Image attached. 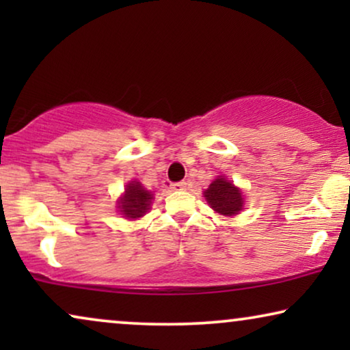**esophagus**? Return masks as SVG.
Masks as SVG:
<instances>
[{
	"mask_svg": "<svg viewBox=\"0 0 350 350\" xmlns=\"http://www.w3.org/2000/svg\"><path fill=\"white\" fill-rule=\"evenodd\" d=\"M186 188H188V183H186V181H180V183L172 185V189L174 191H185Z\"/></svg>",
	"mask_w": 350,
	"mask_h": 350,
	"instance_id": "obj_1",
	"label": "esophagus"
}]
</instances>
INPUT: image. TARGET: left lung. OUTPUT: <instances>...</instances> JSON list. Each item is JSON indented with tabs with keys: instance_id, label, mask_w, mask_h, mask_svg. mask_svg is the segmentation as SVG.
<instances>
[{
	"instance_id": "8db88e82",
	"label": "left lung",
	"mask_w": 350,
	"mask_h": 350,
	"mask_svg": "<svg viewBox=\"0 0 350 350\" xmlns=\"http://www.w3.org/2000/svg\"><path fill=\"white\" fill-rule=\"evenodd\" d=\"M204 198L215 212L224 217H234L243 208L242 191L221 175L217 176L204 191Z\"/></svg>"
}]
</instances>
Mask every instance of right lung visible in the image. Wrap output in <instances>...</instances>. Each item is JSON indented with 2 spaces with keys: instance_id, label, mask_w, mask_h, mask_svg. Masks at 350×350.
<instances>
[{
  "instance_id": "right-lung-1",
  "label": "right lung",
  "mask_w": 350,
  "mask_h": 350,
  "mask_svg": "<svg viewBox=\"0 0 350 350\" xmlns=\"http://www.w3.org/2000/svg\"><path fill=\"white\" fill-rule=\"evenodd\" d=\"M152 199L151 191L143 188L140 181L133 180L127 183L124 194L118 199V210L129 219L142 218L151 208Z\"/></svg>"
}]
</instances>
